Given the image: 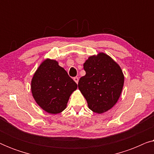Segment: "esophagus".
Masks as SVG:
<instances>
[{"instance_id":"34e87169","label":"esophagus","mask_w":154,"mask_h":154,"mask_svg":"<svg viewBox=\"0 0 154 154\" xmlns=\"http://www.w3.org/2000/svg\"><path fill=\"white\" fill-rule=\"evenodd\" d=\"M73 80H74V81L75 82V83H76L77 84H78V83H79V79L78 77H75V78H73Z\"/></svg>"}]
</instances>
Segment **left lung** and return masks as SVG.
<instances>
[{"instance_id":"left-lung-1","label":"left lung","mask_w":154,"mask_h":154,"mask_svg":"<svg viewBox=\"0 0 154 154\" xmlns=\"http://www.w3.org/2000/svg\"><path fill=\"white\" fill-rule=\"evenodd\" d=\"M85 75L79 81V89L90 110L103 113L119 100L124 84V75L119 64L104 52L88 57L83 64Z\"/></svg>"}]
</instances>
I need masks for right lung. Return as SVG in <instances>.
Returning <instances> with one entry per match:
<instances>
[{
	"label": "right lung",
	"mask_w": 154,
	"mask_h": 154,
	"mask_svg": "<svg viewBox=\"0 0 154 154\" xmlns=\"http://www.w3.org/2000/svg\"><path fill=\"white\" fill-rule=\"evenodd\" d=\"M31 93L37 104L46 112L57 114L66 109L77 84L56 60L46 59L31 80Z\"/></svg>",
	"instance_id": "add662e5"
}]
</instances>
